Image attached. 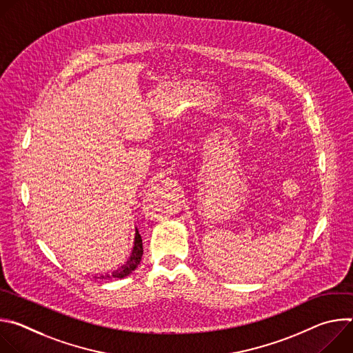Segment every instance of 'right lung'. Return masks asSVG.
<instances>
[{
	"label": "right lung",
	"mask_w": 353,
	"mask_h": 353,
	"mask_svg": "<svg viewBox=\"0 0 353 353\" xmlns=\"http://www.w3.org/2000/svg\"><path fill=\"white\" fill-rule=\"evenodd\" d=\"M143 253V248H142V239L141 234L137 232L135 234V241H134V250H132V256L130 257L128 263L119 271H114L112 275H106V276H100V278H125L128 276L139 264L141 257Z\"/></svg>",
	"instance_id": "add662e5"
}]
</instances>
